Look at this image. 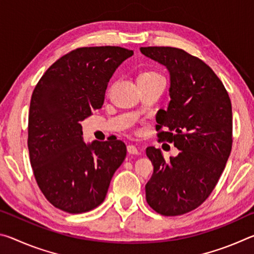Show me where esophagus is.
Instances as JSON below:
<instances>
[{
	"label": "esophagus",
	"instance_id": "esophagus-1",
	"mask_svg": "<svg viewBox=\"0 0 254 254\" xmlns=\"http://www.w3.org/2000/svg\"><path fill=\"white\" fill-rule=\"evenodd\" d=\"M127 152L130 154H139V150L133 144H128L127 145Z\"/></svg>",
	"mask_w": 254,
	"mask_h": 254
}]
</instances>
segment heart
I'll return each mask as SVG.
<instances>
[{"instance_id": "obj_1", "label": "heart", "mask_w": 254, "mask_h": 254, "mask_svg": "<svg viewBox=\"0 0 254 254\" xmlns=\"http://www.w3.org/2000/svg\"><path fill=\"white\" fill-rule=\"evenodd\" d=\"M156 75H159L156 71H144L140 76H156Z\"/></svg>"}]
</instances>
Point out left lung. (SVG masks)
Here are the masks:
<instances>
[{
    "label": "left lung",
    "mask_w": 254,
    "mask_h": 254,
    "mask_svg": "<svg viewBox=\"0 0 254 254\" xmlns=\"http://www.w3.org/2000/svg\"><path fill=\"white\" fill-rule=\"evenodd\" d=\"M141 54L169 71L170 102L159 110L157 131L173 142L178 156L166 161L160 149L145 150L153 165L145 185L150 207L177 216L198 207L210 195L225 168L232 149V105L212 68L173 47H141Z\"/></svg>",
    "instance_id": "left-lung-1"
}]
</instances>
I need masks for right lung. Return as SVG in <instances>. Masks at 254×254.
Returning <instances> with one entry per match:
<instances>
[{
	"instance_id": "add662e5",
	"label": "right lung",
	"mask_w": 254,
	"mask_h": 254,
	"mask_svg": "<svg viewBox=\"0 0 254 254\" xmlns=\"http://www.w3.org/2000/svg\"><path fill=\"white\" fill-rule=\"evenodd\" d=\"M133 55L121 47H85L51 65L32 93L28 148L34 178L55 207L89 212L104 201L127 156L122 141L85 143L80 121L101 109L111 77Z\"/></svg>"
}]
</instances>
